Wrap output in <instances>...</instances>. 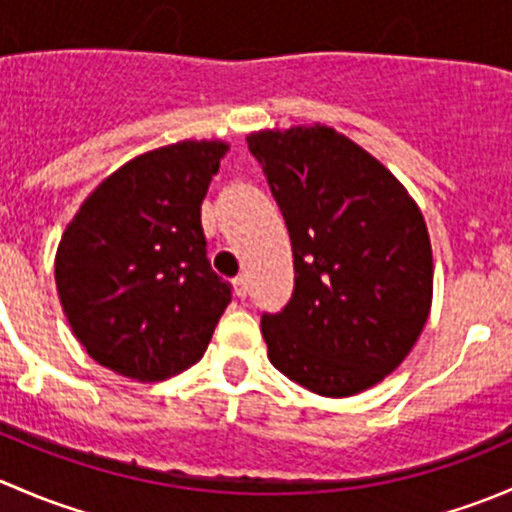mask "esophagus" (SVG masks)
<instances>
[{
	"label": "esophagus",
	"instance_id": "esophagus-1",
	"mask_svg": "<svg viewBox=\"0 0 512 512\" xmlns=\"http://www.w3.org/2000/svg\"><path fill=\"white\" fill-rule=\"evenodd\" d=\"M232 287H235L237 297H240V299L247 297V280H245V277H235V280H232Z\"/></svg>",
	"mask_w": 512,
	"mask_h": 512
}]
</instances>
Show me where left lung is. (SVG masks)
<instances>
[{"instance_id":"1","label":"left lung","mask_w":512,"mask_h":512,"mask_svg":"<svg viewBox=\"0 0 512 512\" xmlns=\"http://www.w3.org/2000/svg\"><path fill=\"white\" fill-rule=\"evenodd\" d=\"M292 240L294 292L262 317L272 366L319 396H354L414 349L433 299L426 220L409 190L334 128L255 131Z\"/></svg>"}]
</instances>
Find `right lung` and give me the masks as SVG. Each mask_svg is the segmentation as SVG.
<instances>
[{"label":"right lung","mask_w":512,"mask_h":512,"mask_svg":"<svg viewBox=\"0 0 512 512\" xmlns=\"http://www.w3.org/2000/svg\"><path fill=\"white\" fill-rule=\"evenodd\" d=\"M225 141H178L108 175L76 210L54 260L71 332L94 361L163 381L203 359L232 299L200 225Z\"/></svg>","instance_id":"1"}]
</instances>
